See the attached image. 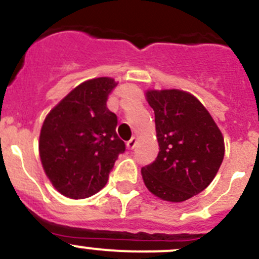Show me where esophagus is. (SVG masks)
<instances>
[{
	"instance_id": "obj_1",
	"label": "esophagus",
	"mask_w": 259,
	"mask_h": 259,
	"mask_svg": "<svg viewBox=\"0 0 259 259\" xmlns=\"http://www.w3.org/2000/svg\"><path fill=\"white\" fill-rule=\"evenodd\" d=\"M135 145H137V138L133 137L132 139L126 143V147H127V149H134Z\"/></svg>"
}]
</instances>
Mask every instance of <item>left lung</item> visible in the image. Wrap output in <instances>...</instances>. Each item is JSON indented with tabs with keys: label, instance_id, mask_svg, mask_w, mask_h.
Here are the masks:
<instances>
[{
	"label": "left lung",
	"instance_id": "left-lung-1",
	"mask_svg": "<svg viewBox=\"0 0 259 259\" xmlns=\"http://www.w3.org/2000/svg\"><path fill=\"white\" fill-rule=\"evenodd\" d=\"M154 110L159 153L142 168L148 190L159 199L182 202L204 191L224 159V138L204 105L180 90L145 94Z\"/></svg>",
	"mask_w": 259,
	"mask_h": 259
}]
</instances>
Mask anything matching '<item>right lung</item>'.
<instances>
[{
    "mask_svg": "<svg viewBox=\"0 0 259 259\" xmlns=\"http://www.w3.org/2000/svg\"><path fill=\"white\" fill-rule=\"evenodd\" d=\"M117 86L109 77L72 90L45 117L39 138L42 168L55 190L86 199L105 187L125 143L117 137V116L106 106Z\"/></svg>",
    "mask_w": 259,
    "mask_h": 259,
    "instance_id": "add662e5",
    "label": "right lung"
}]
</instances>
